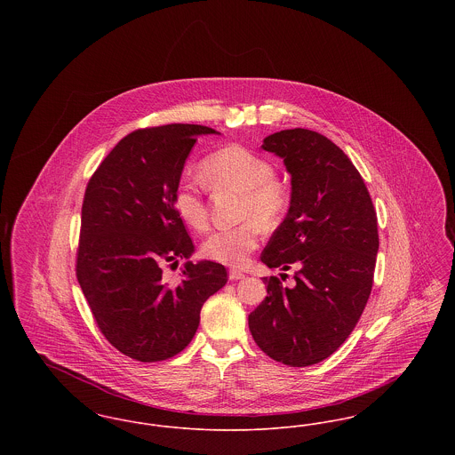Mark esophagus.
Returning a JSON list of instances; mask_svg holds the SVG:
<instances>
[{
	"instance_id": "esophagus-1",
	"label": "esophagus",
	"mask_w": 455,
	"mask_h": 455,
	"mask_svg": "<svg viewBox=\"0 0 455 455\" xmlns=\"http://www.w3.org/2000/svg\"><path fill=\"white\" fill-rule=\"evenodd\" d=\"M228 278H230L232 282H237L240 278H243V273H242V271H238L235 267H232V269L228 271Z\"/></svg>"
}]
</instances>
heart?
I'll list each match as a JSON object with an SVG mask.
<instances>
[{"label":"heart","instance_id":"heart-1","mask_svg":"<svg viewBox=\"0 0 455 455\" xmlns=\"http://www.w3.org/2000/svg\"><path fill=\"white\" fill-rule=\"evenodd\" d=\"M199 175L213 191H237L242 196L238 218L243 221L215 230L201 245L206 259L240 266L259 245V223L273 227L282 218L288 204L286 189L275 177V167L267 158L240 145H228L210 153L199 164ZM172 203L177 217L188 227L197 232L208 227L204 196L193 184H179Z\"/></svg>","mask_w":455,"mask_h":455}]
</instances>
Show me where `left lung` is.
I'll list each match as a JSON object with an SVG mask.
<instances>
[{
    "instance_id": "obj_1",
    "label": "left lung",
    "mask_w": 455,
    "mask_h": 455,
    "mask_svg": "<svg viewBox=\"0 0 455 455\" xmlns=\"http://www.w3.org/2000/svg\"><path fill=\"white\" fill-rule=\"evenodd\" d=\"M262 148L291 173V201L260 260L295 267V286L264 278L267 297L249 314V329L269 358L308 367L341 347L363 314L379 251L377 213L347 153L321 132L280 131Z\"/></svg>"
}]
</instances>
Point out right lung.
Listing matches in <instances>:
<instances>
[{"mask_svg":"<svg viewBox=\"0 0 455 455\" xmlns=\"http://www.w3.org/2000/svg\"><path fill=\"white\" fill-rule=\"evenodd\" d=\"M199 124L143 128L124 136L88 180L76 249V278L108 343L138 362L172 358L188 347L203 303L228 280L213 260L188 262L179 283L165 262L195 251L173 210Z\"/></svg>","mask_w":455,"mask_h":455,"instance_id":"add662e5","label":"right lung"}]
</instances>
